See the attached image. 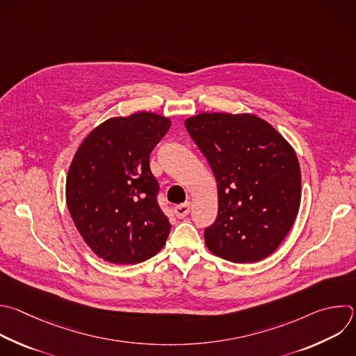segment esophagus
<instances>
[{
	"mask_svg": "<svg viewBox=\"0 0 356 356\" xmlns=\"http://www.w3.org/2000/svg\"><path fill=\"white\" fill-rule=\"evenodd\" d=\"M190 209H191L190 202H184V204H180V205L175 207V213H176L177 218H184L190 213Z\"/></svg>",
	"mask_w": 356,
	"mask_h": 356,
	"instance_id": "obj_1",
	"label": "esophagus"
}]
</instances>
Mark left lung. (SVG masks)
<instances>
[{
    "instance_id": "left-lung-1",
    "label": "left lung",
    "mask_w": 356,
    "mask_h": 356,
    "mask_svg": "<svg viewBox=\"0 0 356 356\" xmlns=\"http://www.w3.org/2000/svg\"><path fill=\"white\" fill-rule=\"evenodd\" d=\"M184 126L218 184V216L204 230L207 248L233 263L268 257L291 230L300 205L293 148L254 114L201 113Z\"/></svg>"
}]
</instances>
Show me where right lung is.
Here are the masks:
<instances>
[{"instance_id": "right-lung-1", "label": "right lung", "mask_w": 356, "mask_h": 356, "mask_svg": "<svg viewBox=\"0 0 356 356\" xmlns=\"http://www.w3.org/2000/svg\"><path fill=\"white\" fill-rule=\"evenodd\" d=\"M169 129V118L155 113L113 117L78 148L67 176V205L100 259L137 264L165 246L170 223L158 202L149 155Z\"/></svg>"}]
</instances>
